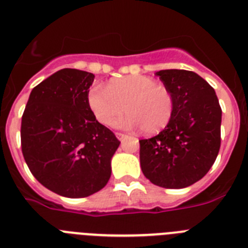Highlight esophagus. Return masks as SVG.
Wrapping results in <instances>:
<instances>
[{"mask_svg":"<svg viewBox=\"0 0 248 248\" xmlns=\"http://www.w3.org/2000/svg\"><path fill=\"white\" fill-rule=\"evenodd\" d=\"M115 137H117L119 140H123V139H125V138L128 137V135L123 134V133H115Z\"/></svg>","mask_w":248,"mask_h":248,"instance_id":"obj_1","label":"esophagus"}]
</instances>
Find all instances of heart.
I'll return each instance as SVG.
<instances>
[{"instance_id":"1","label":"heart","mask_w":248,"mask_h":248,"mask_svg":"<svg viewBox=\"0 0 248 248\" xmlns=\"http://www.w3.org/2000/svg\"><path fill=\"white\" fill-rule=\"evenodd\" d=\"M88 105L102 125L113 126L126 110L123 126H140L146 134H155L171 122L175 100L168 87L138 74L111 80L107 88L93 87L88 93Z\"/></svg>"}]
</instances>
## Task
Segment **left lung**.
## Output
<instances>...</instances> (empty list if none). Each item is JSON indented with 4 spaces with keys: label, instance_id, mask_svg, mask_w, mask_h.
<instances>
[{
    "label": "left lung",
    "instance_id": "obj_1",
    "mask_svg": "<svg viewBox=\"0 0 248 248\" xmlns=\"http://www.w3.org/2000/svg\"><path fill=\"white\" fill-rule=\"evenodd\" d=\"M156 76L174 95V115L156 137L139 140L140 166L154 185L183 189L202 179L214 165L222 110L214 88L195 72L164 69Z\"/></svg>",
    "mask_w": 248,
    "mask_h": 248
}]
</instances>
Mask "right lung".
<instances>
[{
    "instance_id": "right-lung-1",
    "label": "right lung",
    "mask_w": 248,
    "mask_h": 248,
    "mask_svg": "<svg viewBox=\"0 0 248 248\" xmlns=\"http://www.w3.org/2000/svg\"><path fill=\"white\" fill-rule=\"evenodd\" d=\"M94 74L64 68L32 89L22 115L26 163L39 183L65 198H87L110 179L120 141L88 105Z\"/></svg>"
}]
</instances>
